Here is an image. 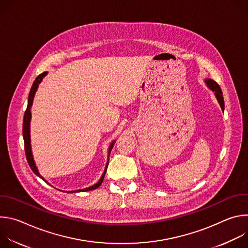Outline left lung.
<instances>
[{
  "instance_id": "left-lung-1",
  "label": "left lung",
  "mask_w": 248,
  "mask_h": 248,
  "mask_svg": "<svg viewBox=\"0 0 248 248\" xmlns=\"http://www.w3.org/2000/svg\"><path fill=\"white\" fill-rule=\"evenodd\" d=\"M205 82H206V84H207L212 90H213V91L215 92V95H216V97H217V100H218L219 103H220L221 108H222V110H224V109H225L224 97H223L222 89H221V87L219 86V84H218L216 81H214L213 79H210V78L206 79Z\"/></svg>"
}]
</instances>
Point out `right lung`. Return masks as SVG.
Instances as JSON below:
<instances>
[{
  "instance_id": "obj_1",
  "label": "right lung",
  "mask_w": 248,
  "mask_h": 248,
  "mask_svg": "<svg viewBox=\"0 0 248 248\" xmlns=\"http://www.w3.org/2000/svg\"><path fill=\"white\" fill-rule=\"evenodd\" d=\"M46 75H47V72H44V73L40 74L36 78H35V81L33 82V84H32V86H31V89H30V92H29V96H28L27 108H26V110H25L24 117H23V127H22L23 140H24V150H25L26 160H27V162H28L29 167H30L31 170H33V172H34L35 174H37V175L39 176V178H41L42 180H44L43 176H41L40 173L38 172V170H37L36 166H35V163H34V160H33V157H32V153H31V147H30V134H29V124H30V118H31L30 108H31V106H32L34 94H35V92H36V90H37V88H38V84L42 81L43 78H44ZM114 143H115V141L111 144V146H110V148H109V153L111 152V150H112V148H113V146H114ZM107 168H108V164H107V166H106V169H105V170H104V172H103V174H102V176H101L100 181H99L96 185H94V186H90V187L84 188V189L77 190V191H88V190H93V189L99 187V186L102 185V183H103L104 176H105L106 170H107ZM44 181H45V180H44ZM70 192H76V191H70Z\"/></svg>"
}]
</instances>
